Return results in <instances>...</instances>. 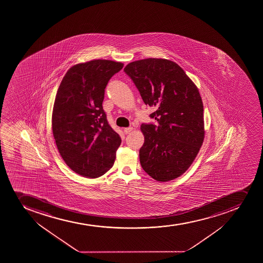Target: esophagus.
Masks as SVG:
<instances>
[{"label":"esophagus","mask_w":263,"mask_h":263,"mask_svg":"<svg viewBox=\"0 0 263 263\" xmlns=\"http://www.w3.org/2000/svg\"><path fill=\"white\" fill-rule=\"evenodd\" d=\"M134 130V127H125L124 130V133L126 134V135H127V134H129L130 132H132Z\"/></svg>","instance_id":"esophagus-1"}]
</instances>
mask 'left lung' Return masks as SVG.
Instances as JSON below:
<instances>
[{
	"label": "left lung",
	"mask_w": 263,
	"mask_h": 263,
	"mask_svg": "<svg viewBox=\"0 0 263 263\" xmlns=\"http://www.w3.org/2000/svg\"><path fill=\"white\" fill-rule=\"evenodd\" d=\"M124 72L133 81L144 103L156 110L157 124H141L145 136L140 149L144 171L159 182L183 174L204 141L203 104L194 82L178 64L161 58L130 63Z\"/></svg>",
	"instance_id": "left-lung-1"
}]
</instances>
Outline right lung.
<instances>
[{
	"instance_id": "add662e5",
	"label": "right lung",
	"mask_w": 263,
	"mask_h": 263,
	"mask_svg": "<svg viewBox=\"0 0 263 263\" xmlns=\"http://www.w3.org/2000/svg\"><path fill=\"white\" fill-rule=\"evenodd\" d=\"M123 64L109 60L79 63L61 82L52 112V132L61 156L72 171L97 178L109 171L121 145L103 109L104 89Z\"/></svg>"
}]
</instances>
